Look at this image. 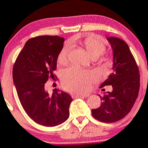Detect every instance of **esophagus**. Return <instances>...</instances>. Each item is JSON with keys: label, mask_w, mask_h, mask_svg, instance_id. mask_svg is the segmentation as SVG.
I'll list each match as a JSON object with an SVG mask.
<instances>
[{"label": "esophagus", "mask_w": 148, "mask_h": 148, "mask_svg": "<svg viewBox=\"0 0 148 148\" xmlns=\"http://www.w3.org/2000/svg\"><path fill=\"white\" fill-rule=\"evenodd\" d=\"M72 98H88L89 96L88 95H83V94H73L71 95Z\"/></svg>", "instance_id": "esophagus-1"}]
</instances>
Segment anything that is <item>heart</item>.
Instances as JSON below:
<instances>
[{"instance_id":"obj_1","label":"heart","mask_w":148,"mask_h":148,"mask_svg":"<svg viewBox=\"0 0 148 148\" xmlns=\"http://www.w3.org/2000/svg\"><path fill=\"white\" fill-rule=\"evenodd\" d=\"M77 40L73 38L72 43H75ZM84 46L90 56L98 58L106 50V45L104 42L97 38H88L84 42ZM72 48L71 44H66L61 48L57 57L58 63L65 64L68 61L69 54ZM97 79V75L92 71L82 69L72 66L66 69L62 73L61 80L64 88L71 92L85 93L90 90L91 85Z\"/></svg>"}]
</instances>
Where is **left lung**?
<instances>
[{
  "mask_svg": "<svg viewBox=\"0 0 148 148\" xmlns=\"http://www.w3.org/2000/svg\"><path fill=\"white\" fill-rule=\"evenodd\" d=\"M113 52L112 73L100 88L112 86V92L100 96V106L92 109V116L104 123H114L126 116L138 96L139 68L126 42L120 38H107Z\"/></svg>",
  "mask_w": 148,
  "mask_h": 148,
  "instance_id": "obj_1",
  "label": "left lung"
}]
</instances>
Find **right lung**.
<instances>
[{"mask_svg": "<svg viewBox=\"0 0 148 148\" xmlns=\"http://www.w3.org/2000/svg\"><path fill=\"white\" fill-rule=\"evenodd\" d=\"M64 41L57 36L31 38L13 65V82L20 102L28 116L42 126H57L69 116L70 95L58 89L50 95L44 88L50 77L55 79L54 71Z\"/></svg>", "mask_w": 148, "mask_h": 148, "instance_id": "obj_1", "label": "right lung"}]
</instances>
